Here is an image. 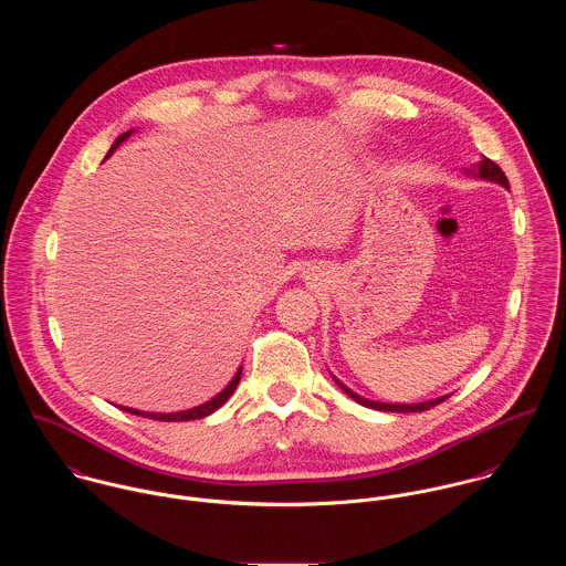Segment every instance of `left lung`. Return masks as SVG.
Wrapping results in <instances>:
<instances>
[{"label":"left lung","mask_w":566,"mask_h":566,"mask_svg":"<svg viewBox=\"0 0 566 566\" xmlns=\"http://www.w3.org/2000/svg\"><path fill=\"white\" fill-rule=\"evenodd\" d=\"M480 178H485V180H492V182H499V185H503L505 189L510 187V182H507V178H505V174H503V169L496 165L494 161H490L488 157H484L482 161L478 163V167L473 169ZM337 381V379H335ZM337 386L353 399V401H357L359 405H364V407H373V409H381V411H424V409H431V407H436V405L442 403L444 399H449V397H440V399H433V401H427V403H413V405H395V403H375V401H368V399H361L359 395H355V392H350L346 386H342L339 381H337Z\"/></svg>","instance_id":"left-lung-1"}]
</instances>
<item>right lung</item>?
Wrapping results in <instances>:
<instances>
[{
  "label": "right lung",
  "mask_w": 566,
  "mask_h": 566,
  "mask_svg": "<svg viewBox=\"0 0 566 566\" xmlns=\"http://www.w3.org/2000/svg\"><path fill=\"white\" fill-rule=\"evenodd\" d=\"M130 133H133V130H128V133L119 135V137L115 139V144L111 146V150H108V155H106V157H111V155L117 150V146H119L122 142H126V139H128V135H130ZM240 379H242V368L238 370V375L233 377V381H231V384H229V386H227L218 397H213L211 401L198 405V407H193V409H185V411H176V413H148V411H139V409H133V407H122V409H124V411H128V413H135V416H144V418H153V420H165V422H182V420L205 418V416L213 413L218 407H222V405L227 403V401L231 399V395L235 392V388H238Z\"/></svg>",
  "instance_id": "obj_1"
}]
</instances>
